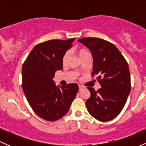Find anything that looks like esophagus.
<instances>
[{"instance_id": "esophagus-1", "label": "esophagus", "mask_w": 146, "mask_h": 146, "mask_svg": "<svg viewBox=\"0 0 146 146\" xmlns=\"http://www.w3.org/2000/svg\"><path fill=\"white\" fill-rule=\"evenodd\" d=\"M84 88V87L82 86V85H79V90H81L82 89V88Z\"/></svg>"}]
</instances>
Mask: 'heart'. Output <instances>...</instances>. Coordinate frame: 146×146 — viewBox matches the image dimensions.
I'll use <instances>...</instances> for the list:
<instances>
[{
	"mask_svg": "<svg viewBox=\"0 0 146 146\" xmlns=\"http://www.w3.org/2000/svg\"><path fill=\"white\" fill-rule=\"evenodd\" d=\"M70 54H71V53H70V51H66V53L63 55L62 63L64 64H65L66 63H67L68 60L70 58ZM78 56H79V58H80V60H81V59H82L83 58H84V57L90 56V54L89 52H88V51H86V49L82 48V49H80V51H78Z\"/></svg>",
	"mask_w": 146,
	"mask_h": 146,
	"instance_id": "b5f03b06",
	"label": "heart"
}]
</instances>
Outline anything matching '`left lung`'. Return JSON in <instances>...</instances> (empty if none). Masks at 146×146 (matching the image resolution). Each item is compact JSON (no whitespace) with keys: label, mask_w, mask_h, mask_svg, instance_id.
Wrapping results in <instances>:
<instances>
[{"label":"left lung","mask_w":146,"mask_h":146,"mask_svg":"<svg viewBox=\"0 0 146 146\" xmlns=\"http://www.w3.org/2000/svg\"><path fill=\"white\" fill-rule=\"evenodd\" d=\"M93 58L92 76L97 75L101 88L87 87L90 97L86 102L88 113L101 121L115 118L123 109L131 89L128 64L115 44L98 38H82Z\"/></svg>","instance_id":"obj_1"}]
</instances>
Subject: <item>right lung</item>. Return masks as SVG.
<instances>
[{
	"instance_id": "obj_1",
	"label": "right lung",
	"mask_w": 146,
	"mask_h": 146,
	"mask_svg": "<svg viewBox=\"0 0 146 146\" xmlns=\"http://www.w3.org/2000/svg\"><path fill=\"white\" fill-rule=\"evenodd\" d=\"M75 39L40 43L23 63V91L33 111L46 121H57L64 116L78 92L77 84H68L60 88L53 80L56 71L62 70V56Z\"/></svg>"
}]
</instances>
